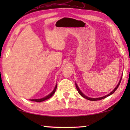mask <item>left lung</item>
<instances>
[{"mask_svg": "<svg viewBox=\"0 0 130 130\" xmlns=\"http://www.w3.org/2000/svg\"><path fill=\"white\" fill-rule=\"evenodd\" d=\"M121 79H122V77L121 78V79H120V82H119V83H118V85H117L116 88H115L114 89H113V91H112V92H111V93H109V94H108V95H106V96H103V97H101V98H89V97H88V96H85V95H84V94H83V93H82V92L80 91V90L79 89V87L77 86V84H76V89H77V90L78 92H79V93L80 94V95L82 96L84 98L86 99H88V100H89V101H99V100H101V99H104V98H105L108 97V96H110V95H112V94H113V93H114V92H115V90H116L117 89V88H118L119 85H120V83H121Z\"/></svg>", "mask_w": 130, "mask_h": 130, "instance_id": "1", "label": "left lung"}]
</instances>
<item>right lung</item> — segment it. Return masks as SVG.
<instances>
[{
    "instance_id": "add662e5",
    "label": "right lung",
    "mask_w": 130,
    "mask_h": 130,
    "mask_svg": "<svg viewBox=\"0 0 130 130\" xmlns=\"http://www.w3.org/2000/svg\"><path fill=\"white\" fill-rule=\"evenodd\" d=\"M57 85H56V87H55L54 90H53V91L52 92H51V93L50 94H49L47 96L44 97V98H41V99H31V101H34V102H42V101H44L47 100V99H50L51 96H53V95H54V93H55V92H56V89H57Z\"/></svg>"
}]
</instances>
